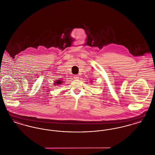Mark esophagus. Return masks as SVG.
<instances>
[{
  "label": "esophagus",
  "instance_id": "obj_1",
  "mask_svg": "<svg viewBox=\"0 0 155 155\" xmlns=\"http://www.w3.org/2000/svg\"><path fill=\"white\" fill-rule=\"evenodd\" d=\"M74 79L77 80V79H78V78H79V76H78V75H75L74 76Z\"/></svg>",
  "mask_w": 155,
  "mask_h": 155
}]
</instances>
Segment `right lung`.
<instances>
[{
  "label": "right lung",
  "instance_id": "add662e5",
  "mask_svg": "<svg viewBox=\"0 0 155 155\" xmlns=\"http://www.w3.org/2000/svg\"><path fill=\"white\" fill-rule=\"evenodd\" d=\"M62 83H63V81H61L60 80H56L54 84V85H58L61 84Z\"/></svg>",
  "mask_w": 155,
  "mask_h": 155
}]
</instances>
